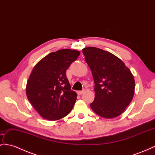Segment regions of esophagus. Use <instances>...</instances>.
I'll use <instances>...</instances> for the list:
<instances>
[{"mask_svg":"<svg viewBox=\"0 0 155 155\" xmlns=\"http://www.w3.org/2000/svg\"><path fill=\"white\" fill-rule=\"evenodd\" d=\"M85 92V90H81V91H78L77 92V94L78 95H82L83 93Z\"/></svg>","mask_w":155,"mask_h":155,"instance_id":"esophagus-1","label":"esophagus"}]
</instances>
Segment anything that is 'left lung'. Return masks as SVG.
<instances>
[{"label": "left lung", "instance_id": "obj_1", "mask_svg": "<svg viewBox=\"0 0 155 155\" xmlns=\"http://www.w3.org/2000/svg\"><path fill=\"white\" fill-rule=\"evenodd\" d=\"M92 71L95 99L90 104L94 113L105 118H115L132 101L135 90L133 74L124 63L107 51L95 47L82 49Z\"/></svg>", "mask_w": 155, "mask_h": 155}]
</instances>
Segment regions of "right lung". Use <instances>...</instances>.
Returning a JSON list of instances; mask_svg holds the SVG:
<instances>
[{
	"label": "right lung",
	"instance_id": "right-lung-1",
	"mask_svg": "<svg viewBox=\"0 0 155 155\" xmlns=\"http://www.w3.org/2000/svg\"><path fill=\"white\" fill-rule=\"evenodd\" d=\"M80 51L62 49L47 55L31 72L26 86L27 97L42 118L58 120L73 109L77 94L71 90L66 71Z\"/></svg>",
	"mask_w": 155,
	"mask_h": 155
}]
</instances>
